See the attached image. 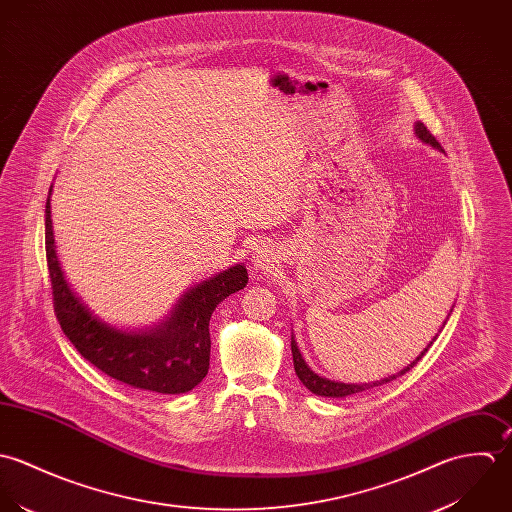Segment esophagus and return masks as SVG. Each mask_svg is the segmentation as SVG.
I'll return each instance as SVG.
<instances>
[{
    "mask_svg": "<svg viewBox=\"0 0 512 512\" xmlns=\"http://www.w3.org/2000/svg\"><path fill=\"white\" fill-rule=\"evenodd\" d=\"M251 263L253 267L257 269H269V265L273 263V247L267 245V243H259L255 249H253V255H251Z\"/></svg>",
    "mask_w": 512,
    "mask_h": 512,
    "instance_id": "34e87169",
    "label": "esophagus"
}]
</instances>
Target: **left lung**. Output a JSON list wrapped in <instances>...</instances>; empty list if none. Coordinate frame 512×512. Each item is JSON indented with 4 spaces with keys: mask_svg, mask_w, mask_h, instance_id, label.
<instances>
[{
    "mask_svg": "<svg viewBox=\"0 0 512 512\" xmlns=\"http://www.w3.org/2000/svg\"><path fill=\"white\" fill-rule=\"evenodd\" d=\"M413 130H415V136L423 142V144H427V146H431V148H435V150H439V152H443V148H441V144L435 140V136L423 126V122H415V126H413ZM455 307V305H453ZM453 312V308L449 310V314ZM449 318V316H447ZM447 322V320H445ZM445 322L441 324V328L445 326ZM441 332V330H439ZM437 336V334H435ZM435 336H433V340H435ZM433 340L417 354V358L413 360V362H409L408 366L404 368V370H400L398 374H392V376H388V378H384V380H378V382H368V384H344V382H334V380H328V378H322V376H318L316 372H312L310 370V366H308L307 362H305V358H303V354H301V350H299V346H297V340H295V336H291V350H293V362H295V372H297V376H299V380L307 386L308 390L312 392V394H316V396H322V398H346V396H352V394H360V392H364V390H370V388H374V386H384V384H388V382H392V380H396V378H400V376H404L406 372H409L421 358H423V354L429 350V346L433 344Z\"/></svg>",
    "mask_w": 512,
    "mask_h": 512,
    "instance_id": "left-lung-1",
    "label": "left lung"
}]
</instances>
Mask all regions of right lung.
<instances>
[{"label": "right lung", "instance_id": "obj_1", "mask_svg": "<svg viewBox=\"0 0 512 512\" xmlns=\"http://www.w3.org/2000/svg\"><path fill=\"white\" fill-rule=\"evenodd\" d=\"M51 192L45 205V249L53 287V305L65 336L79 354L106 376L136 390L186 394L209 370V318L249 277L245 265H233L190 287L170 314L148 328H118L99 318L71 289L61 267L51 221Z\"/></svg>", "mask_w": 512, "mask_h": 512}]
</instances>
